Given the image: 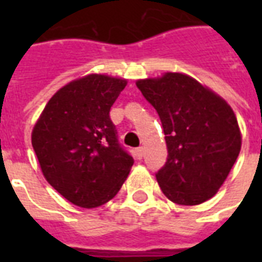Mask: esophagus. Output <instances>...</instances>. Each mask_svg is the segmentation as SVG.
<instances>
[{"instance_id": "1", "label": "esophagus", "mask_w": 262, "mask_h": 262, "mask_svg": "<svg viewBox=\"0 0 262 262\" xmlns=\"http://www.w3.org/2000/svg\"><path fill=\"white\" fill-rule=\"evenodd\" d=\"M136 156H137V159H143L144 156V148L143 147H139L136 149Z\"/></svg>"}]
</instances>
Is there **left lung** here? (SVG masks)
<instances>
[{
    "label": "left lung",
    "mask_w": 262,
    "mask_h": 262,
    "mask_svg": "<svg viewBox=\"0 0 262 262\" xmlns=\"http://www.w3.org/2000/svg\"><path fill=\"white\" fill-rule=\"evenodd\" d=\"M137 88L159 115L167 160L156 179L164 195L197 205L215 195L241 151V132L226 100L182 73L139 80Z\"/></svg>",
    "instance_id": "8db88e82"
}]
</instances>
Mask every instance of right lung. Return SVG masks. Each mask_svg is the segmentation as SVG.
<instances>
[{
    "instance_id": "add662e5",
    "label": "right lung",
    "mask_w": 262,
    "mask_h": 262,
    "mask_svg": "<svg viewBox=\"0 0 262 262\" xmlns=\"http://www.w3.org/2000/svg\"><path fill=\"white\" fill-rule=\"evenodd\" d=\"M125 85L126 80L104 75L75 80L49 100L32 130L45 178L77 207L110 201L133 166L110 118Z\"/></svg>"
}]
</instances>
